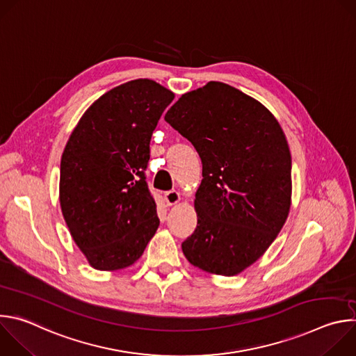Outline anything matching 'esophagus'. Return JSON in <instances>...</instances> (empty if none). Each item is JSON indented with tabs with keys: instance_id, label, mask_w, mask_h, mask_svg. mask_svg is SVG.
Here are the masks:
<instances>
[{
	"instance_id": "esophagus-1",
	"label": "esophagus",
	"mask_w": 356,
	"mask_h": 356,
	"mask_svg": "<svg viewBox=\"0 0 356 356\" xmlns=\"http://www.w3.org/2000/svg\"><path fill=\"white\" fill-rule=\"evenodd\" d=\"M180 200H181V197H180V193L177 190H170V191L165 193V201H166L168 206H175V204H177Z\"/></svg>"
}]
</instances>
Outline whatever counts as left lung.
<instances>
[{
  "mask_svg": "<svg viewBox=\"0 0 356 356\" xmlns=\"http://www.w3.org/2000/svg\"><path fill=\"white\" fill-rule=\"evenodd\" d=\"M198 152L197 228L183 243L195 268L235 276L257 262L291 204V155L275 115L220 81L183 94L165 115Z\"/></svg>",
  "mask_w": 356,
  "mask_h": 356,
  "instance_id": "left-lung-1",
  "label": "left lung"
}]
</instances>
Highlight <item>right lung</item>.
<instances>
[{
  "label": "right lung",
  "instance_id": "1",
  "mask_svg": "<svg viewBox=\"0 0 356 356\" xmlns=\"http://www.w3.org/2000/svg\"><path fill=\"white\" fill-rule=\"evenodd\" d=\"M173 98L154 80L124 83L94 101L65 146L62 213L97 270L135 264L159 227L145 169L152 134Z\"/></svg>",
  "mask_w": 356,
  "mask_h": 356
}]
</instances>
